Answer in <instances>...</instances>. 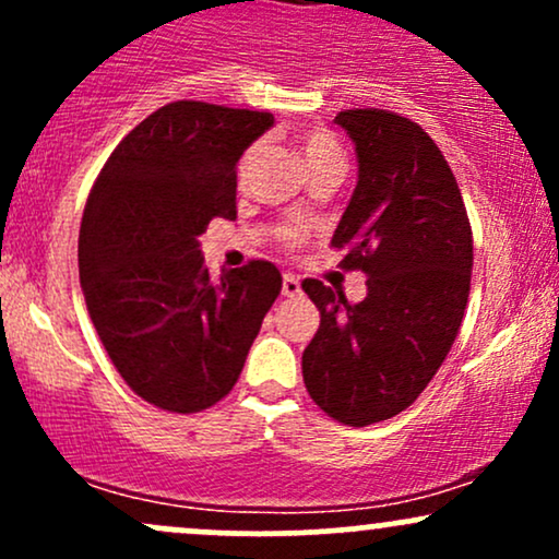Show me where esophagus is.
I'll return each instance as SVG.
<instances>
[{"label":"esophagus","instance_id":"1","mask_svg":"<svg viewBox=\"0 0 559 559\" xmlns=\"http://www.w3.org/2000/svg\"><path fill=\"white\" fill-rule=\"evenodd\" d=\"M281 292H284V297H297V294H301V284H299L297 275L286 273V275H284V286H281Z\"/></svg>","mask_w":559,"mask_h":559}]
</instances>
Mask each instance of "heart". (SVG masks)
<instances>
[{
	"label": "heart",
	"instance_id": "1",
	"mask_svg": "<svg viewBox=\"0 0 559 559\" xmlns=\"http://www.w3.org/2000/svg\"><path fill=\"white\" fill-rule=\"evenodd\" d=\"M297 144H299L301 157H305L307 168H310V165L320 163V159H329V157L342 155V146H338V141L333 139L331 133H325V131H307V133H301V136L297 139ZM249 159H252V152H249V155L241 159V173L247 170ZM284 236H286L288 241H294V239H297V230L286 228Z\"/></svg>",
	"mask_w": 559,
	"mask_h": 559
}]
</instances>
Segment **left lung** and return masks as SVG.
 I'll use <instances>...</instances> for the list:
<instances>
[{
	"mask_svg": "<svg viewBox=\"0 0 559 559\" xmlns=\"http://www.w3.org/2000/svg\"><path fill=\"white\" fill-rule=\"evenodd\" d=\"M336 123L360 168L331 247L368 275V297L349 305L301 281L320 310L301 376L323 413L362 428L407 409L447 360L471 294L473 234L454 173L418 123L373 107Z\"/></svg>",
	"mask_w": 559,
	"mask_h": 559,
	"instance_id": "1",
	"label": "left lung"
}]
</instances>
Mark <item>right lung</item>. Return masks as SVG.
<instances>
[{
  "label": "right lung",
  "instance_id": "obj_1",
  "mask_svg": "<svg viewBox=\"0 0 559 559\" xmlns=\"http://www.w3.org/2000/svg\"><path fill=\"white\" fill-rule=\"evenodd\" d=\"M271 112L170 102L115 146L79 236L88 316L123 381L168 413H202L239 381L281 294L273 262L213 278L199 236L236 217V163Z\"/></svg>",
  "mask_w": 559,
  "mask_h": 559
}]
</instances>
